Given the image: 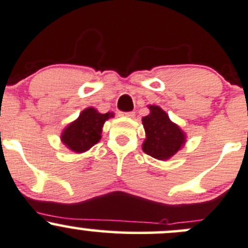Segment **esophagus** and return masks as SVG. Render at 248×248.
<instances>
[{
  "instance_id": "1",
  "label": "esophagus",
  "mask_w": 248,
  "mask_h": 248,
  "mask_svg": "<svg viewBox=\"0 0 248 248\" xmlns=\"http://www.w3.org/2000/svg\"><path fill=\"white\" fill-rule=\"evenodd\" d=\"M121 116L127 117V118H134L135 112H121Z\"/></svg>"
}]
</instances>
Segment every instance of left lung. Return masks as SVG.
Segmentation results:
<instances>
[{"label":"left lung","instance_id":"obj_1","mask_svg":"<svg viewBox=\"0 0 248 248\" xmlns=\"http://www.w3.org/2000/svg\"><path fill=\"white\" fill-rule=\"evenodd\" d=\"M150 113L143 117L145 140L142 149L157 160H168L185 144V132L173 123L168 114L159 106L149 105Z\"/></svg>","mask_w":248,"mask_h":248}]
</instances>
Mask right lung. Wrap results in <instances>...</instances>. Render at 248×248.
<instances>
[{"mask_svg": "<svg viewBox=\"0 0 248 248\" xmlns=\"http://www.w3.org/2000/svg\"><path fill=\"white\" fill-rule=\"evenodd\" d=\"M111 117L113 113H100L94 107H88L63 130L61 140L73 152L85 153L100 141L104 123Z\"/></svg>", "mask_w": 248, "mask_h": 248, "instance_id": "obj_1", "label": "right lung"}]
</instances>
